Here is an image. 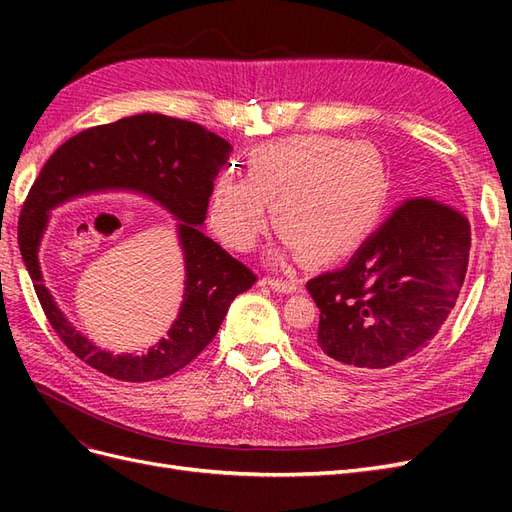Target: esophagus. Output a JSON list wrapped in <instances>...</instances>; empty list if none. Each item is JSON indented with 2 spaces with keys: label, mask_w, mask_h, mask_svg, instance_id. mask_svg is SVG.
Returning <instances> with one entry per match:
<instances>
[{
  "label": "esophagus",
  "mask_w": 512,
  "mask_h": 512,
  "mask_svg": "<svg viewBox=\"0 0 512 512\" xmlns=\"http://www.w3.org/2000/svg\"><path fill=\"white\" fill-rule=\"evenodd\" d=\"M265 284L269 288H273L275 292H284V294H294V292H299V288H301L297 280H275V277H267Z\"/></svg>",
  "instance_id": "obj_1"
}]
</instances>
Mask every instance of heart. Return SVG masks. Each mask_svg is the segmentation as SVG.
Masks as SVG:
<instances>
[{
  "instance_id": "1",
  "label": "heart",
  "mask_w": 512,
  "mask_h": 512,
  "mask_svg": "<svg viewBox=\"0 0 512 512\" xmlns=\"http://www.w3.org/2000/svg\"><path fill=\"white\" fill-rule=\"evenodd\" d=\"M389 196V168L374 145L307 134L254 149L247 179H215L209 220L230 247L250 250L273 205L282 254L301 252L312 265H329L365 241Z\"/></svg>"
}]
</instances>
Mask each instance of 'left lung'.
I'll return each mask as SVG.
<instances>
[{
  "label": "left lung",
  "instance_id": "left-lung-1",
  "mask_svg": "<svg viewBox=\"0 0 512 512\" xmlns=\"http://www.w3.org/2000/svg\"><path fill=\"white\" fill-rule=\"evenodd\" d=\"M470 224L451 205L412 198L346 267L307 282L320 309L309 350L359 369L399 367L436 339L459 299Z\"/></svg>",
  "mask_w": 512,
  "mask_h": 512
}]
</instances>
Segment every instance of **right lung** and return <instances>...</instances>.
I'll return each mask as SVG.
<instances>
[{
    "label": "right lung",
    "mask_w": 512,
    "mask_h": 512,
    "mask_svg": "<svg viewBox=\"0 0 512 512\" xmlns=\"http://www.w3.org/2000/svg\"><path fill=\"white\" fill-rule=\"evenodd\" d=\"M230 151L228 141L198 123L143 113L72 136L42 166L21 211V256L51 327L89 367L126 382L175 374L203 352L230 303L256 282L250 269L203 230L209 192ZM108 191L149 197L178 220L184 301L167 337L145 355H113L91 343L56 305L39 269L37 254L50 211L70 199Z\"/></svg>",
    "instance_id": "obj_1"
}]
</instances>
